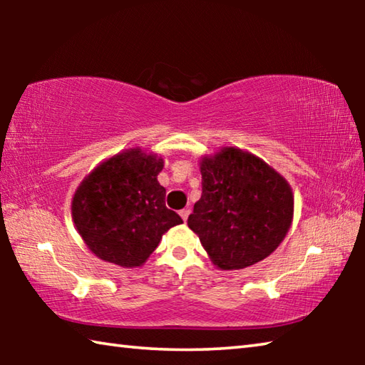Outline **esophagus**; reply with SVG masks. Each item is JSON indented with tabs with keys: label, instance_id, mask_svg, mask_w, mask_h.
Wrapping results in <instances>:
<instances>
[{
	"label": "esophagus",
	"instance_id": "1",
	"mask_svg": "<svg viewBox=\"0 0 365 365\" xmlns=\"http://www.w3.org/2000/svg\"><path fill=\"white\" fill-rule=\"evenodd\" d=\"M178 214H180V217L185 220V222H187V219H188V215H190V209L188 207H185V209H182V211L180 212H178Z\"/></svg>",
	"mask_w": 365,
	"mask_h": 365
}]
</instances>
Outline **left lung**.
Masks as SVG:
<instances>
[{"label":"left lung","instance_id":"8db88e82","mask_svg":"<svg viewBox=\"0 0 365 365\" xmlns=\"http://www.w3.org/2000/svg\"><path fill=\"white\" fill-rule=\"evenodd\" d=\"M202 193L188 227L214 265L238 270L262 261L287 237L293 191L279 172L240 148H222L200 163Z\"/></svg>","mask_w":365,"mask_h":365}]
</instances>
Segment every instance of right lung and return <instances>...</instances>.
Listing matches in <instances>:
<instances>
[{
  "label": "right lung",
  "instance_id": "add662e5",
  "mask_svg": "<svg viewBox=\"0 0 365 365\" xmlns=\"http://www.w3.org/2000/svg\"><path fill=\"white\" fill-rule=\"evenodd\" d=\"M164 159L130 148L103 160L78 185L72 219L88 250L120 267H140L169 228L182 224L165 207L158 182Z\"/></svg>",
  "mask_w": 365,
  "mask_h": 365
}]
</instances>
